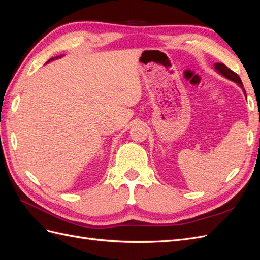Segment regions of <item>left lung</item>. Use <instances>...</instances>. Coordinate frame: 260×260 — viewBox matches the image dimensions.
<instances>
[{
  "label": "left lung",
  "mask_w": 260,
  "mask_h": 260,
  "mask_svg": "<svg viewBox=\"0 0 260 260\" xmlns=\"http://www.w3.org/2000/svg\"><path fill=\"white\" fill-rule=\"evenodd\" d=\"M214 69L216 70L218 74H220L221 76H223L224 78H226V79H229V80L237 83L240 86V88L243 90L244 95H245V98H246L245 89H244V86H243V83H242V81L240 79V77L237 74H235L234 72H232L231 69L228 68L224 64H221V62H216V64H214Z\"/></svg>",
  "instance_id": "left-lung-1"
}]
</instances>
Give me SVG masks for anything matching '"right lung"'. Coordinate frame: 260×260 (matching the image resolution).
Instances as JSON below:
<instances>
[{
  "label": "right lung",
  "mask_w": 260,
  "mask_h": 260,
  "mask_svg": "<svg viewBox=\"0 0 260 260\" xmlns=\"http://www.w3.org/2000/svg\"><path fill=\"white\" fill-rule=\"evenodd\" d=\"M60 57H62V56H56V57H54V58H51V59H49V60H48V62H50V61H52V60H54V59H57V58H60ZM48 62H46V64H48Z\"/></svg>",
  "instance_id": "right-lung-1"
}]
</instances>
